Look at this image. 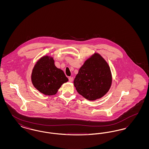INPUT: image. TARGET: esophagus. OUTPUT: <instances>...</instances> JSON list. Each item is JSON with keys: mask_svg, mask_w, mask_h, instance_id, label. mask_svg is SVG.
Masks as SVG:
<instances>
[{"mask_svg": "<svg viewBox=\"0 0 149 149\" xmlns=\"http://www.w3.org/2000/svg\"><path fill=\"white\" fill-rule=\"evenodd\" d=\"M69 80L70 82H72V80H73V78L72 77H69Z\"/></svg>", "mask_w": 149, "mask_h": 149, "instance_id": "obj_1", "label": "esophagus"}]
</instances>
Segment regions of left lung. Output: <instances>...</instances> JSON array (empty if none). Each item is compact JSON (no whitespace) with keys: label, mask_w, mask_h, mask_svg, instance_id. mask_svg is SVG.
Here are the masks:
<instances>
[{"label":"left lung","mask_w":149,"mask_h":149,"mask_svg":"<svg viewBox=\"0 0 149 149\" xmlns=\"http://www.w3.org/2000/svg\"><path fill=\"white\" fill-rule=\"evenodd\" d=\"M112 80L108 64L99 54L95 53L80 68L74 85L78 93L85 99L95 100L108 92Z\"/></svg>","instance_id":"8db88e82"}]
</instances>
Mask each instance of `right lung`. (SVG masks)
Listing matches in <instances>:
<instances>
[{
  "mask_svg": "<svg viewBox=\"0 0 149 149\" xmlns=\"http://www.w3.org/2000/svg\"><path fill=\"white\" fill-rule=\"evenodd\" d=\"M32 83L45 95L56 94L61 86L68 81L64 71L57 68L52 57L44 56L36 64L31 75Z\"/></svg>",
  "mask_w": 149,
  "mask_h": 149,
  "instance_id": "1",
  "label": "right lung"
}]
</instances>
